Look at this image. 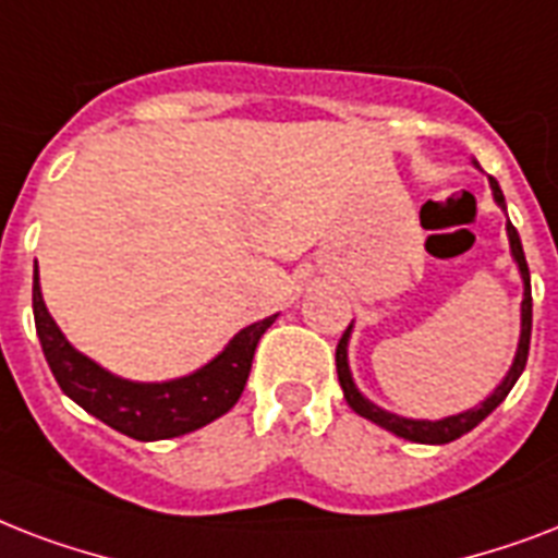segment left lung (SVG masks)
Masks as SVG:
<instances>
[{
    "label": "left lung",
    "instance_id": "left-lung-1",
    "mask_svg": "<svg viewBox=\"0 0 558 558\" xmlns=\"http://www.w3.org/2000/svg\"><path fill=\"white\" fill-rule=\"evenodd\" d=\"M489 189L492 197L498 203L500 209L507 211V201H504V192H500V185L495 177H489ZM507 239H509V253L515 258L518 274H521V282H524V300H521V338H518V349L515 357H512V366H509V373L504 375V381L495 387V390L481 401V404H474V408L463 410V413H454V416H445V418H408L399 416V413H390V410L378 408L373 401L366 399L364 392L357 390L355 378H352V369H349V335H352V326L343 331V338L338 343V378L340 387H343V399L349 401V408L355 410L357 416L369 418L384 430H390V434L401 436V439H410V442H422V445H445V442H454L463 434H469L472 427H477L483 418L489 416L492 410L498 408L500 401L507 399L509 390L515 387V381L521 378L526 366V355H530V331H533V291H530V267H526L524 258V247H521V239H518V230L509 223L507 218Z\"/></svg>",
    "mask_w": 558,
    "mask_h": 558
}]
</instances>
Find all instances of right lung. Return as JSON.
Instances as JSON below:
<instances>
[{
  "mask_svg": "<svg viewBox=\"0 0 558 558\" xmlns=\"http://www.w3.org/2000/svg\"><path fill=\"white\" fill-rule=\"evenodd\" d=\"M276 317L279 314L241 328L223 352L183 378L131 381L104 369L69 343L43 302L40 276L34 270V326L54 381L86 413L140 442L192 434L235 408L247 384L258 340L274 326Z\"/></svg>",
  "mask_w": 558,
  "mask_h": 558,
  "instance_id": "right-lung-1",
  "label": "right lung"
}]
</instances>
